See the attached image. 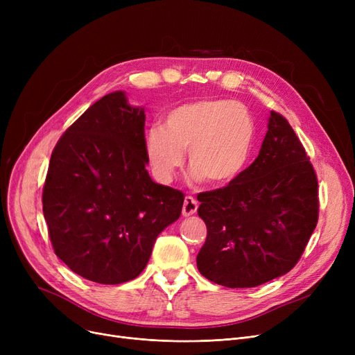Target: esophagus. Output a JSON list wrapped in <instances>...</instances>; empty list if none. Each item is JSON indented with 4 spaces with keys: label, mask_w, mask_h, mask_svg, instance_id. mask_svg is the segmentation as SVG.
I'll return each mask as SVG.
<instances>
[{
    "label": "esophagus",
    "mask_w": 355,
    "mask_h": 355,
    "mask_svg": "<svg viewBox=\"0 0 355 355\" xmlns=\"http://www.w3.org/2000/svg\"><path fill=\"white\" fill-rule=\"evenodd\" d=\"M197 207H198V202L194 197L191 196H187L184 200V206H182V216L184 217H189V216H193L196 211H197Z\"/></svg>",
    "instance_id": "1"
}]
</instances>
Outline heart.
Listing matches in <instances>:
<instances>
[{"instance_id": "b5f03b06", "label": "heart", "mask_w": 355, "mask_h": 355, "mask_svg": "<svg viewBox=\"0 0 355 355\" xmlns=\"http://www.w3.org/2000/svg\"><path fill=\"white\" fill-rule=\"evenodd\" d=\"M254 123L246 106L229 99H201L168 112L164 128L145 132V154L155 177L173 181L184 164V149L196 178L213 185L234 181L249 164Z\"/></svg>"}]
</instances>
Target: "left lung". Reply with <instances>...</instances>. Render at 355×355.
Segmentation results:
<instances>
[{
    "label": "left lung",
    "instance_id": "left-lung-1",
    "mask_svg": "<svg viewBox=\"0 0 355 355\" xmlns=\"http://www.w3.org/2000/svg\"><path fill=\"white\" fill-rule=\"evenodd\" d=\"M197 200L207 226L197 268L226 288H254L288 273L318 223L313 166L289 122L273 110L253 164Z\"/></svg>",
    "mask_w": 355,
    "mask_h": 355
}]
</instances>
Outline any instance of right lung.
I'll list each match as a JSON object with an SVG mask.
<instances>
[{
	"label": "right lung",
	"instance_id": "obj_1",
	"mask_svg": "<svg viewBox=\"0 0 355 355\" xmlns=\"http://www.w3.org/2000/svg\"><path fill=\"white\" fill-rule=\"evenodd\" d=\"M144 107L125 92L93 103L54 146L43 213L54 253L87 281L118 285L146 266L184 194L151 180Z\"/></svg>",
	"mask_w": 355,
	"mask_h": 355
}]
</instances>
